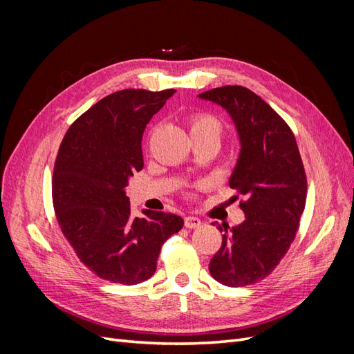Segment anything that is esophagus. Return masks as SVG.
Here are the masks:
<instances>
[{"instance_id": "obj_1", "label": "esophagus", "mask_w": 354, "mask_h": 354, "mask_svg": "<svg viewBox=\"0 0 354 354\" xmlns=\"http://www.w3.org/2000/svg\"><path fill=\"white\" fill-rule=\"evenodd\" d=\"M201 224H202V221H201L198 217L189 216V217L185 218V226H186L187 229H196V227L201 226Z\"/></svg>"}]
</instances>
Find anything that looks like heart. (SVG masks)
Masks as SVG:
<instances>
[{"label":"heart","instance_id":"b5f03b06","mask_svg":"<svg viewBox=\"0 0 354 354\" xmlns=\"http://www.w3.org/2000/svg\"><path fill=\"white\" fill-rule=\"evenodd\" d=\"M189 130L192 137H209L218 142L223 136L224 125L217 116L198 112L189 118Z\"/></svg>","mask_w":354,"mask_h":354}]
</instances>
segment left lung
Returning <instances> with one entry per match:
<instances>
[{
    "label": "left lung",
    "mask_w": 354,
    "mask_h": 354,
    "mask_svg": "<svg viewBox=\"0 0 354 354\" xmlns=\"http://www.w3.org/2000/svg\"><path fill=\"white\" fill-rule=\"evenodd\" d=\"M199 97L229 112L242 146L229 186L243 196L245 221L232 229L214 223L223 242L209 273L226 286L252 285L276 269L295 239L307 198L304 165L292 130L260 95L226 85Z\"/></svg>",
    "instance_id": "1"
}]
</instances>
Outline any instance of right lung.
Segmentation results:
<instances>
[{
    "instance_id": "add662e5",
    "label": "right lung",
    "mask_w": 354,
    "mask_h": 354,
    "mask_svg": "<svg viewBox=\"0 0 354 354\" xmlns=\"http://www.w3.org/2000/svg\"><path fill=\"white\" fill-rule=\"evenodd\" d=\"M176 90H121L84 112L63 137L53 171V207L80 261L100 279L136 285L156 270L160 246L183 227L162 211L133 217L125 187L143 168L146 124Z\"/></svg>"
}]
</instances>
